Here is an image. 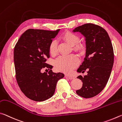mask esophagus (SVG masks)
Segmentation results:
<instances>
[{
	"label": "esophagus",
	"mask_w": 122,
	"mask_h": 122,
	"mask_svg": "<svg viewBox=\"0 0 122 122\" xmlns=\"http://www.w3.org/2000/svg\"><path fill=\"white\" fill-rule=\"evenodd\" d=\"M65 77L66 78L69 79H74V78L73 77V76H69V75H67V74H66V75L65 76Z\"/></svg>",
	"instance_id": "1"
}]
</instances>
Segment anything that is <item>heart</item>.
<instances>
[{"mask_svg": "<svg viewBox=\"0 0 122 122\" xmlns=\"http://www.w3.org/2000/svg\"><path fill=\"white\" fill-rule=\"evenodd\" d=\"M61 38L70 46L73 48V50L76 52H81L84 50V45L78 43L79 37L76 34L66 32L63 34L61 36ZM49 50L50 54L55 56L57 52V42L56 40H52L49 46ZM78 64V59L74 55L61 56L56 60L55 62V69L57 71L64 72H70L74 69Z\"/></svg>", "mask_w": 122, "mask_h": 122, "instance_id": "heart-1", "label": "heart"}]
</instances>
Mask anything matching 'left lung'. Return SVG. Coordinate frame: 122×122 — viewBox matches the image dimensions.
<instances>
[{
	"instance_id": "8db88e82",
	"label": "left lung",
	"mask_w": 122,
	"mask_h": 122,
	"mask_svg": "<svg viewBox=\"0 0 122 122\" xmlns=\"http://www.w3.org/2000/svg\"><path fill=\"white\" fill-rule=\"evenodd\" d=\"M73 32H79L86 41L85 57L77 72L87 70V74L77 77L83 84L76 93L82 97H92L103 90L109 79L114 60L112 42L105 29L93 23L79 26Z\"/></svg>"
}]
</instances>
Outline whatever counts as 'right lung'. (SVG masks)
Returning <instances> with one entry per match:
<instances>
[{"mask_svg": "<svg viewBox=\"0 0 122 122\" xmlns=\"http://www.w3.org/2000/svg\"><path fill=\"white\" fill-rule=\"evenodd\" d=\"M59 31L28 29L15 46L14 62L17 82L23 93L33 101H43L52 97L57 81L64 76L61 72L53 73L52 66L46 63V58L50 57L49 44ZM45 67L50 69L48 74L41 72Z\"/></svg>", "mask_w": 122, "mask_h": 122, "instance_id": "right-lung-1", "label": "right lung"}]
</instances>
